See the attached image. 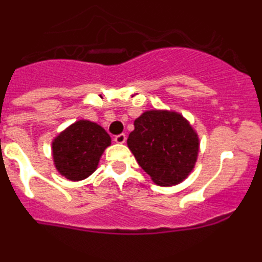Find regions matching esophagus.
I'll return each instance as SVG.
<instances>
[{
	"mask_svg": "<svg viewBox=\"0 0 262 262\" xmlns=\"http://www.w3.org/2000/svg\"><path fill=\"white\" fill-rule=\"evenodd\" d=\"M126 135H124V134H119V135H117L114 138V140H115V143H118V144H123L124 142H126Z\"/></svg>",
	"mask_w": 262,
	"mask_h": 262,
	"instance_id": "obj_1",
	"label": "esophagus"
}]
</instances>
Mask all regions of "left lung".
I'll list each match as a JSON object with an SVG mask.
<instances>
[{"label":"left lung","mask_w":262,"mask_h":262,"mask_svg":"<svg viewBox=\"0 0 262 262\" xmlns=\"http://www.w3.org/2000/svg\"><path fill=\"white\" fill-rule=\"evenodd\" d=\"M134 126L127 145L152 181L174 186L186 180L200 152V138L189 120L176 111L148 110Z\"/></svg>","instance_id":"left-lung-1"}]
</instances>
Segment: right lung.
Listing matches in <instances>:
<instances>
[{"label": "right lung", "instance_id": "obj_1", "mask_svg": "<svg viewBox=\"0 0 262 262\" xmlns=\"http://www.w3.org/2000/svg\"><path fill=\"white\" fill-rule=\"evenodd\" d=\"M111 144V138L99 124L81 119L67 127L52 140L53 164L69 181L89 177Z\"/></svg>", "mask_w": 262, "mask_h": 262}]
</instances>
